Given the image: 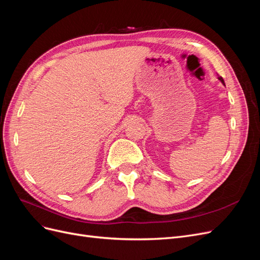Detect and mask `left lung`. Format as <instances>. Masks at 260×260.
I'll return each mask as SVG.
<instances>
[{
	"label": "left lung",
	"instance_id": "1",
	"mask_svg": "<svg viewBox=\"0 0 260 260\" xmlns=\"http://www.w3.org/2000/svg\"><path fill=\"white\" fill-rule=\"evenodd\" d=\"M218 79H219L220 81H221V82H222V83L224 84V81H223V79H222V77H219V78H218Z\"/></svg>",
	"mask_w": 260,
	"mask_h": 260
}]
</instances>
